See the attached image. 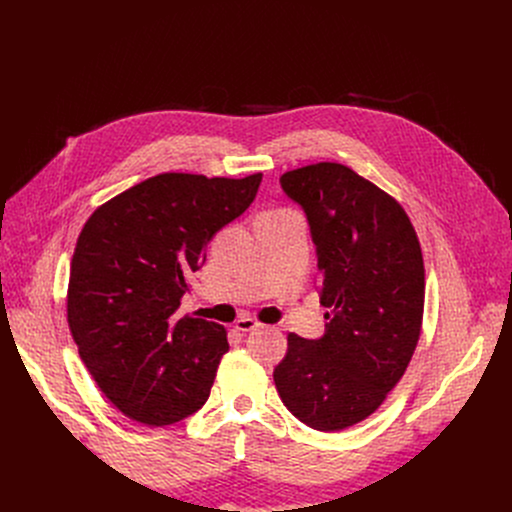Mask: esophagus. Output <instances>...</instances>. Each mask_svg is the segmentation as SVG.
Instances as JSON below:
<instances>
[{"mask_svg":"<svg viewBox=\"0 0 512 512\" xmlns=\"http://www.w3.org/2000/svg\"><path fill=\"white\" fill-rule=\"evenodd\" d=\"M259 326V322L255 320V318H251V316H241L237 322H235V328L239 330V332H251V330H255Z\"/></svg>","mask_w":512,"mask_h":512,"instance_id":"obj_1","label":"esophagus"}]
</instances>
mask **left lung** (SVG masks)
Here are the masks:
<instances>
[{"label":"left lung","mask_w":512,"mask_h":512,"mask_svg":"<svg viewBox=\"0 0 512 512\" xmlns=\"http://www.w3.org/2000/svg\"><path fill=\"white\" fill-rule=\"evenodd\" d=\"M279 182L308 216L328 322L318 340L287 336L273 381L302 423L340 431L375 413L407 369L423 320V255L403 206L348 166L320 162Z\"/></svg>","instance_id":"1"}]
</instances>
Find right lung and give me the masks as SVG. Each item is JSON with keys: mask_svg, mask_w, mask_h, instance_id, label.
<instances>
[{"mask_svg": "<svg viewBox=\"0 0 512 512\" xmlns=\"http://www.w3.org/2000/svg\"><path fill=\"white\" fill-rule=\"evenodd\" d=\"M263 174L166 172L101 204L70 263L66 316L85 367L129 419L162 427L208 399L227 330L178 318L206 243L255 200Z\"/></svg>", "mask_w": 512, "mask_h": 512, "instance_id": "1", "label": "right lung"}]
</instances>
